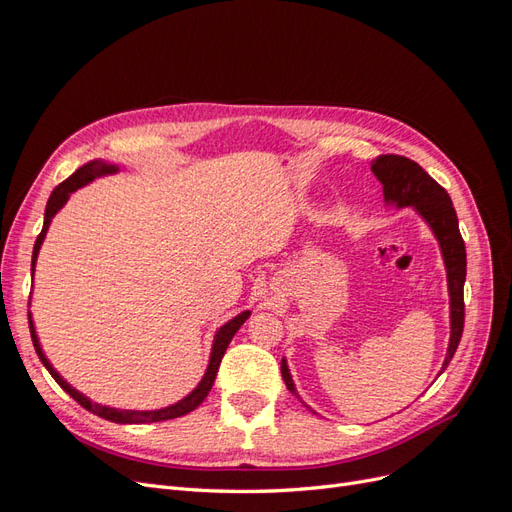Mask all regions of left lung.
Listing matches in <instances>:
<instances>
[{"label": "left lung", "mask_w": 512, "mask_h": 512, "mask_svg": "<svg viewBox=\"0 0 512 512\" xmlns=\"http://www.w3.org/2000/svg\"><path fill=\"white\" fill-rule=\"evenodd\" d=\"M371 170L382 183L384 200L397 207H414L423 215L436 235L446 265L448 294H451V342L442 365V371L451 363L453 354L461 342L463 318H466V305H463V282H466V245H463L457 213L451 203V196L438 181H433L425 170L410 158L386 153L371 162ZM282 378L286 389L297 395L294 389L286 359H282ZM299 397V395H297Z\"/></svg>", "instance_id": "8db88e82"}]
</instances>
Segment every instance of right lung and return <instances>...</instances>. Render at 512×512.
<instances>
[{
	"label": "right lung",
	"instance_id": "1",
	"mask_svg": "<svg viewBox=\"0 0 512 512\" xmlns=\"http://www.w3.org/2000/svg\"><path fill=\"white\" fill-rule=\"evenodd\" d=\"M117 166L113 164H106V162H89L85 166H81L79 170L72 177H68L66 181H61L57 188L53 190L49 203H46V211H44V226H42V232L36 239V245H34V254H32V275H34V267H36V258H38V252H40V245L46 237V230H49V224L53 220V215L66 205V200L70 198V194L74 190L83 188V185H87L89 181H94L96 177H102V175H111L115 173ZM250 318V312H243L239 316L232 318L230 322H226L224 327L218 331V335H215V342H213V350H211V359H209V367L205 371L203 380H200V384L196 386V389L188 395L183 397L181 401H177L175 406H168V408H162V410H151V412H136V410H115V408H108V406H100V404H91V401L79 393L76 389H72V386L61 378L57 371L53 369V365L49 363V359H46L42 348H40V342H38V335H36V329H34V322H32V314H29V333H32V342H34V348L40 356V361L44 363V367L49 369V374L55 378V382L64 389L74 401H79V404L89 410L98 414L100 418H106V421L111 423H160V421H168V418H177V416H183L188 414L192 410H196L200 404H203L205 397L209 395L211 386H213V380L215 376H218V369H220V363H222V356L230 344V339L235 337V333L241 329V324Z\"/></svg>",
	"mask_w": 512,
	"mask_h": 512
}]
</instances>
